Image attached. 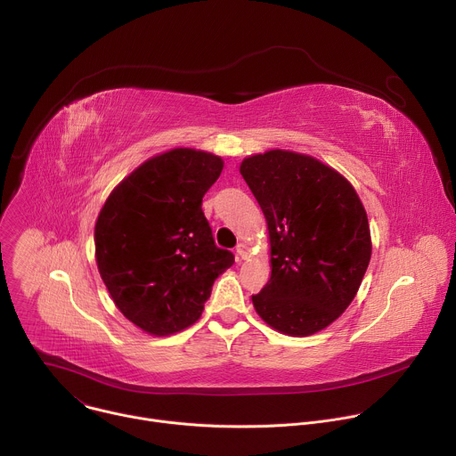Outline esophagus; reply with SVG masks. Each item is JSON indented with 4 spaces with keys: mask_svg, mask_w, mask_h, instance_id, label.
I'll return each mask as SVG.
<instances>
[{
    "mask_svg": "<svg viewBox=\"0 0 456 456\" xmlns=\"http://www.w3.org/2000/svg\"><path fill=\"white\" fill-rule=\"evenodd\" d=\"M236 252H238V256H240L241 259H248V257L252 256L250 247H248V245H245V243H240V245L236 247Z\"/></svg>",
    "mask_w": 456,
    "mask_h": 456,
    "instance_id": "obj_1",
    "label": "esophagus"
}]
</instances>
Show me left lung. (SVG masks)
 Instances as JSON below:
<instances>
[{"label":"left lung","mask_w":456,"mask_h":456,"mask_svg":"<svg viewBox=\"0 0 456 456\" xmlns=\"http://www.w3.org/2000/svg\"><path fill=\"white\" fill-rule=\"evenodd\" d=\"M240 173L264 211L271 245V280L252 305L271 329L314 336L348 308L368 269L364 206L338 169L305 153H256Z\"/></svg>","instance_id":"8db88e82"}]
</instances>
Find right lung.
<instances>
[{
    "instance_id": "right-lung-1",
    "label": "right lung",
    "mask_w": 456,
    "mask_h": 456,
    "mask_svg": "<svg viewBox=\"0 0 456 456\" xmlns=\"http://www.w3.org/2000/svg\"><path fill=\"white\" fill-rule=\"evenodd\" d=\"M224 159L194 148L159 153L120 180L95 222L99 274L127 321L164 338L197 322L234 256L218 248L202 199Z\"/></svg>"
}]
</instances>
